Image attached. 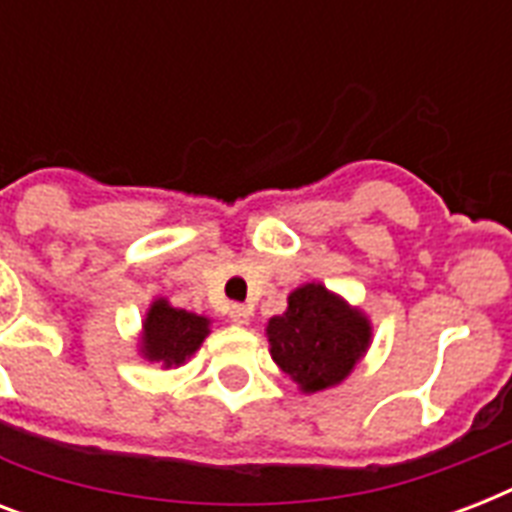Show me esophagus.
<instances>
[{
    "instance_id": "esophagus-1",
    "label": "esophagus",
    "mask_w": 512,
    "mask_h": 512,
    "mask_svg": "<svg viewBox=\"0 0 512 512\" xmlns=\"http://www.w3.org/2000/svg\"><path fill=\"white\" fill-rule=\"evenodd\" d=\"M228 319H231L236 327H244V324H249V319H252V308H249V305L233 303L231 308H228Z\"/></svg>"
}]
</instances>
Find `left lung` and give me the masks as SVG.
Masks as SVG:
<instances>
[{
  "label": "left lung",
  "instance_id": "obj_1",
  "mask_svg": "<svg viewBox=\"0 0 512 512\" xmlns=\"http://www.w3.org/2000/svg\"><path fill=\"white\" fill-rule=\"evenodd\" d=\"M268 342L281 372L316 393L348 377L369 345V324L321 284H305L289 295L287 311L268 321Z\"/></svg>",
  "mask_w": 512,
  "mask_h": 512
}]
</instances>
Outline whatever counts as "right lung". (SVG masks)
<instances>
[{
    "label": "right lung",
    "instance_id": "right-lung-1",
    "mask_svg": "<svg viewBox=\"0 0 512 512\" xmlns=\"http://www.w3.org/2000/svg\"><path fill=\"white\" fill-rule=\"evenodd\" d=\"M143 332V353L151 361L164 366L183 364L193 350L199 348L201 340L209 335V321L196 313L172 308L164 300L151 305Z\"/></svg>",
    "mask_w": 512,
    "mask_h": 512
}]
</instances>
